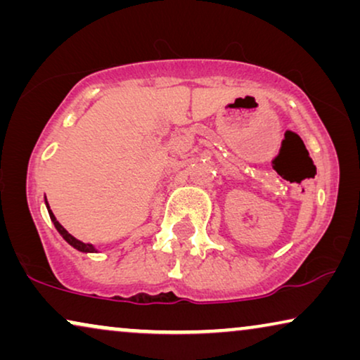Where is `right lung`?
<instances>
[{
    "mask_svg": "<svg viewBox=\"0 0 360 360\" xmlns=\"http://www.w3.org/2000/svg\"><path fill=\"white\" fill-rule=\"evenodd\" d=\"M46 203H47V201H46ZM47 210H49V203H47ZM49 214H51L52 223H53V226H56V228H57L58 233L62 234V238L65 239L67 243L72 245V248H75L77 250H82V252H96V249L93 248L91 244H85V243H82V240H78V239L73 238L72 234H68V233H67V229L63 228V226H62L60 223H58V221L56 219V216H53V213H52L51 210H49Z\"/></svg>",
    "mask_w": 360,
    "mask_h": 360,
    "instance_id": "1",
    "label": "right lung"
}]
</instances>
